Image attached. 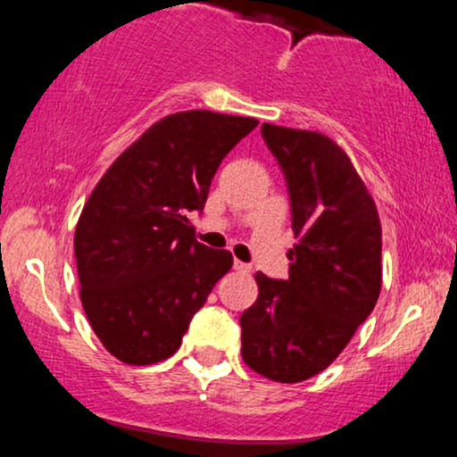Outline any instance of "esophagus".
Segmentation results:
<instances>
[{"label":"esophagus","mask_w":457,"mask_h":457,"mask_svg":"<svg viewBox=\"0 0 457 457\" xmlns=\"http://www.w3.org/2000/svg\"><path fill=\"white\" fill-rule=\"evenodd\" d=\"M234 269L238 272H251V266L246 264V262H240V260L234 262Z\"/></svg>","instance_id":"34e87169"}]
</instances>
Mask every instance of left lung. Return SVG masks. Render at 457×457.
Here are the masks:
<instances>
[{
    "instance_id": "1",
    "label": "left lung",
    "mask_w": 457,
    "mask_h": 457,
    "mask_svg": "<svg viewBox=\"0 0 457 457\" xmlns=\"http://www.w3.org/2000/svg\"><path fill=\"white\" fill-rule=\"evenodd\" d=\"M290 197L287 279L255 272L258 301L240 316L243 359L277 382H301L337 359L374 312L382 229L374 199L345 152L312 130L262 124Z\"/></svg>"
}]
</instances>
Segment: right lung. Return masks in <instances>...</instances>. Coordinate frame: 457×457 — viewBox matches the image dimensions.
<instances>
[{"label": "right lung", "mask_w": 457, "mask_h": 457, "mask_svg": "<svg viewBox=\"0 0 457 457\" xmlns=\"http://www.w3.org/2000/svg\"><path fill=\"white\" fill-rule=\"evenodd\" d=\"M258 120L214 112L167 115L101 178L75 232L81 303L115 359L150 365L180 348L182 335L232 253L193 238L228 152Z\"/></svg>", "instance_id": "add662e5"}]
</instances>
